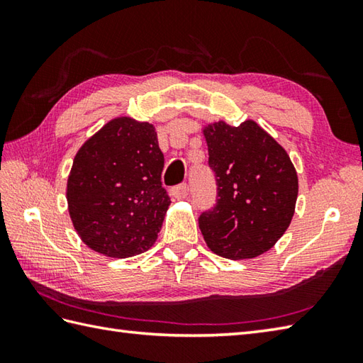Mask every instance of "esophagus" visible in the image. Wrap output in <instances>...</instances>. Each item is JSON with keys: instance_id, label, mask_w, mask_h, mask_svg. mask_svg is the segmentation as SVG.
<instances>
[{"instance_id": "esophagus-1", "label": "esophagus", "mask_w": 363, "mask_h": 363, "mask_svg": "<svg viewBox=\"0 0 363 363\" xmlns=\"http://www.w3.org/2000/svg\"><path fill=\"white\" fill-rule=\"evenodd\" d=\"M172 195L176 199H184L189 195V186L187 184H179V186H176L172 189Z\"/></svg>"}]
</instances>
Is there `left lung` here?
Returning a JSON list of instances; mask_svg holds the SVG:
<instances>
[{
  "instance_id": "1",
  "label": "left lung",
  "mask_w": 363,
  "mask_h": 363,
  "mask_svg": "<svg viewBox=\"0 0 363 363\" xmlns=\"http://www.w3.org/2000/svg\"><path fill=\"white\" fill-rule=\"evenodd\" d=\"M217 203L199 215L207 246L226 259L264 254L287 230L298 196L289 154L256 121H225L204 129Z\"/></svg>"
}]
</instances>
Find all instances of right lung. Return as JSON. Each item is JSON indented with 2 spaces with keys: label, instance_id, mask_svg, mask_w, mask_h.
Masks as SVG:
<instances>
[{
  "label": "right lung",
  "instance_id": "add662e5",
  "mask_svg": "<svg viewBox=\"0 0 363 363\" xmlns=\"http://www.w3.org/2000/svg\"><path fill=\"white\" fill-rule=\"evenodd\" d=\"M162 154L150 123L113 118L81 146L67 182L68 212L89 248L125 259L150 250L169 196Z\"/></svg>",
  "mask_w": 363,
  "mask_h": 363
}]
</instances>
